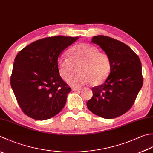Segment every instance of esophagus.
Masks as SVG:
<instances>
[{"label": "esophagus", "mask_w": 153, "mask_h": 153, "mask_svg": "<svg viewBox=\"0 0 153 153\" xmlns=\"http://www.w3.org/2000/svg\"><path fill=\"white\" fill-rule=\"evenodd\" d=\"M71 89H72V91H79L81 89L77 88H71Z\"/></svg>", "instance_id": "34e87169"}]
</instances>
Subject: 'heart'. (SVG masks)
<instances>
[{
  "label": "heart",
  "mask_w": 153,
  "mask_h": 153,
  "mask_svg": "<svg viewBox=\"0 0 153 153\" xmlns=\"http://www.w3.org/2000/svg\"><path fill=\"white\" fill-rule=\"evenodd\" d=\"M70 58L64 56L57 61L60 76L67 79L78 66L80 73L68 79V82L74 86H81L91 82L99 85L109 77L111 70V61L109 55L100 52L98 48L87 44H79L74 46L69 52Z\"/></svg>",
  "instance_id": "heart-1"
}]
</instances>
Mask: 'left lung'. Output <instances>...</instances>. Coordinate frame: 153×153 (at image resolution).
<instances>
[{"mask_svg":"<svg viewBox=\"0 0 153 153\" xmlns=\"http://www.w3.org/2000/svg\"><path fill=\"white\" fill-rule=\"evenodd\" d=\"M91 42L109 55L111 70L104 83L92 88L93 97L87 107L101 117H117L131 109L142 88L141 63L130 47L121 41L100 35L93 37Z\"/></svg>","mask_w":153,"mask_h":153,"instance_id":"8db88e82","label":"left lung"}]
</instances>
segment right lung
<instances>
[{"instance_id":"add662e5","label":"right lung","mask_w":153,"mask_h":153,"mask_svg":"<svg viewBox=\"0 0 153 153\" xmlns=\"http://www.w3.org/2000/svg\"><path fill=\"white\" fill-rule=\"evenodd\" d=\"M78 37H47L24 48L14 59L10 85L17 102L36 120L53 117L64 108L71 89L59 76V54Z\"/></svg>"}]
</instances>
